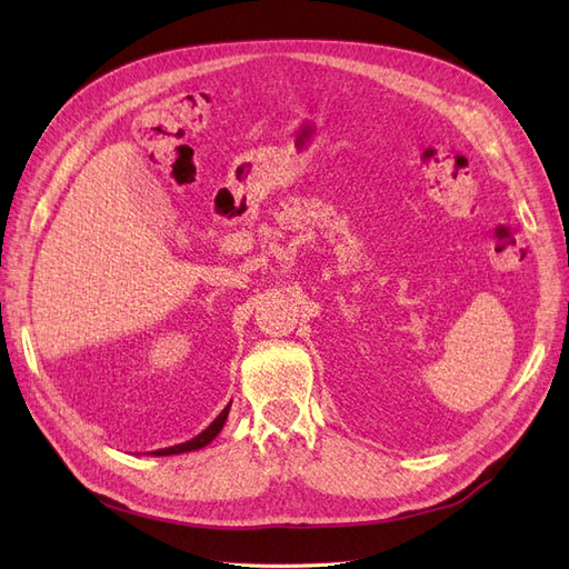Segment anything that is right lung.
<instances>
[{
  "mask_svg": "<svg viewBox=\"0 0 569 569\" xmlns=\"http://www.w3.org/2000/svg\"><path fill=\"white\" fill-rule=\"evenodd\" d=\"M228 412H230V403H228L226 408H222L220 416H218L209 427H206L201 435H197L194 439L182 441V443H178V446H168V449L151 451L149 456H178V453H189V451H199V449H203V446H209V443L220 435L222 425H226V420H228Z\"/></svg>",
  "mask_w": 569,
  "mask_h": 569,
  "instance_id": "add662e5",
  "label": "right lung"
}]
</instances>
